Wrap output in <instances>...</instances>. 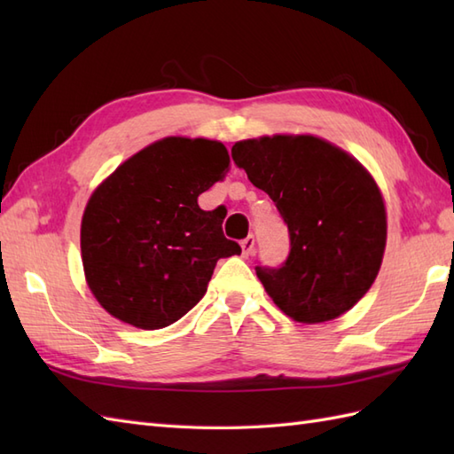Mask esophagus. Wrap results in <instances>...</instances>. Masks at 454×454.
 Instances as JSON below:
<instances>
[{
  "instance_id": "obj_1",
  "label": "esophagus",
  "mask_w": 454,
  "mask_h": 454,
  "mask_svg": "<svg viewBox=\"0 0 454 454\" xmlns=\"http://www.w3.org/2000/svg\"><path fill=\"white\" fill-rule=\"evenodd\" d=\"M239 246H242V255L249 257V255L254 254V249H255V238L254 236H247L246 239H242V244H239Z\"/></svg>"
}]
</instances>
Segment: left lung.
Segmentation results:
<instances>
[{"label": "left lung", "mask_w": 454, "mask_h": 454, "mask_svg": "<svg viewBox=\"0 0 454 454\" xmlns=\"http://www.w3.org/2000/svg\"><path fill=\"white\" fill-rule=\"evenodd\" d=\"M232 158L273 199L291 234L283 267H255L273 302L301 324L351 310L372 286L387 247V207L369 169L314 134L239 140Z\"/></svg>", "instance_id": "left-lung-1"}]
</instances>
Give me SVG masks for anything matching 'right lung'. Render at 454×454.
I'll use <instances>...</instances> for the list:
<instances>
[{
	"instance_id": "right-lung-1",
	"label": "right lung",
	"mask_w": 454,
	"mask_h": 454,
	"mask_svg": "<svg viewBox=\"0 0 454 454\" xmlns=\"http://www.w3.org/2000/svg\"><path fill=\"white\" fill-rule=\"evenodd\" d=\"M230 171L218 140L166 137L103 179L82 218L85 283L117 320L160 330L207 293L220 257L239 255L199 195Z\"/></svg>"
}]
</instances>
